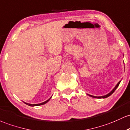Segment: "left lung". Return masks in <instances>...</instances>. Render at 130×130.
<instances>
[{"instance_id": "left-lung-1", "label": "left lung", "mask_w": 130, "mask_h": 130, "mask_svg": "<svg viewBox=\"0 0 130 130\" xmlns=\"http://www.w3.org/2000/svg\"><path fill=\"white\" fill-rule=\"evenodd\" d=\"M120 82L121 81H120L119 82V83H118L117 84V85L116 86V87H114V88L113 89V90H112L111 91H110V93H108V94H106V95H104V96H92V95H90V94H88L89 96H91V97H92V98H107V97H109V96H110L111 95V94H112V93H113V92H114L115 91V90H116L117 89V88L118 87H119V84H120Z\"/></svg>"}]
</instances>
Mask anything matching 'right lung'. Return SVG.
Instances as JSON below:
<instances>
[{"label":"right lung","mask_w":130,"mask_h":130,"mask_svg":"<svg viewBox=\"0 0 130 130\" xmlns=\"http://www.w3.org/2000/svg\"><path fill=\"white\" fill-rule=\"evenodd\" d=\"M50 99L49 100H48L47 101H45V102H43V103H40V104H28V103H25V104H27L28 105V106H40V105H43V104H46V103H47V102H48V101L50 100Z\"/></svg>","instance_id":"add662e5"}]
</instances>
